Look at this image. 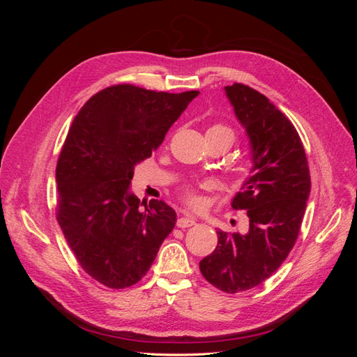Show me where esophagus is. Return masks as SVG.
Masks as SVG:
<instances>
[{"mask_svg": "<svg viewBox=\"0 0 357 357\" xmlns=\"http://www.w3.org/2000/svg\"><path fill=\"white\" fill-rule=\"evenodd\" d=\"M195 223H197V220L190 218V215H183V218H180L177 220L178 228H190V226H193Z\"/></svg>", "mask_w": 357, "mask_h": 357, "instance_id": "obj_1", "label": "esophagus"}]
</instances>
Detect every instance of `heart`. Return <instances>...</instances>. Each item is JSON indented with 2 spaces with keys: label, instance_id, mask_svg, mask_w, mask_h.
Wrapping results in <instances>:
<instances>
[{
  "label": "heart",
  "instance_id": "obj_1",
  "mask_svg": "<svg viewBox=\"0 0 357 357\" xmlns=\"http://www.w3.org/2000/svg\"><path fill=\"white\" fill-rule=\"evenodd\" d=\"M207 135H223L226 137L231 142H234V131L225 123H213L208 129H207ZM199 188H204L207 189L208 188V183H202V185H199ZM181 197L183 199H185L186 204L192 205V207H197V205H199L201 202V198H199V193H198V188H195L193 185H190V183H188V185H185L181 188Z\"/></svg>",
  "mask_w": 357,
  "mask_h": 357
}]
</instances>
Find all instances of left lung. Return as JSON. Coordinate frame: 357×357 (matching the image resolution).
<instances>
[{
	"mask_svg": "<svg viewBox=\"0 0 357 357\" xmlns=\"http://www.w3.org/2000/svg\"><path fill=\"white\" fill-rule=\"evenodd\" d=\"M225 91L253 153L252 176L232 201L234 210L247 211L248 231H218V247L199 269L214 287L240 294L264 283L286 261L298 240L311 180L294 123L250 86L234 83Z\"/></svg>",
	"mask_w": 357,
	"mask_h": 357,
	"instance_id": "obj_1",
	"label": "left lung"
}]
</instances>
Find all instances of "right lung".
I'll return each instance as SVG.
<instances>
[{"label": "right lung", "mask_w": 357, "mask_h": 357, "mask_svg": "<svg viewBox=\"0 0 357 357\" xmlns=\"http://www.w3.org/2000/svg\"><path fill=\"white\" fill-rule=\"evenodd\" d=\"M198 93L114 84L74 117L56 165V219L83 271L105 287L138 283L176 226L164 201L139 208L129 183Z\"/></svg>", "instance_id": "right-lung-1"}]
</instances>
